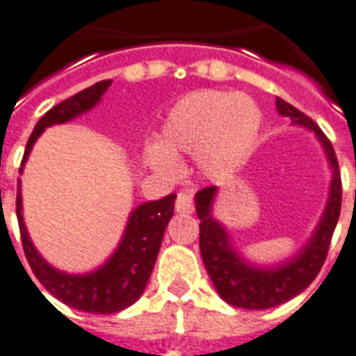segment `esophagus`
<instances>
[{
	"label": "esophagus",
	"mask_w": 356,
	"mask_h": 356,
	"mask_svg": "<svg viewBox=\"0 0 356 356\" xmlns=\"http://www.w3.org/2000/svg\"><path fill=\"white\" fill-rule=\"evenodd\" d=\"M192 196H190V192H179L177 200H175V211L181 214H190L192 213Z\"/></svg>",
	"instance_id": "obj_1"
}]
</instances>
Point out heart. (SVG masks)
<instances>
[{
	"instance_id": "obj_1",
	"label": "heart",
	"mask_w": 356,
	"mask_h": 356,
	"mask_svg": "<svg viewBox=\"0 0 356 356\" xmlns=\"http://www.w3.org/2000/svg\"><path fill=\"white\" fill-rule=\"evenodd\" d=\"M261 110L244 93L202 89L172 106L159 130V142L143 151L145 162L164 177L179 173V154H194L197 170L222 177L243 166L261 130Z\"/></svg>"
}]
</instances>
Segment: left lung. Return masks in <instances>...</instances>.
<instances>
[{"instance_id":"obj_1","label":"left lung","mask_w":356,"mask_h":356,"mask_svg":"<svg viewBox=\"0 0 356 356\" xmlns=\"http://www.w3.org/2000/svg\"><path fill=\"white\" fill-rule=\"evenodd\" d=\"M276 110L284 118L291 119V124L302 127L316 134L321 143L332 179H330L329 200L321 218L317 222L312 237L286 261L276 265H257L248 261L233 246L226 226L213 214L214 200L218 196L216 186L200 190L196 194V213L200 218V250L209 276L216 291L227 305L246 310H267L284 305L289 298L302 293L321 270L330 238L340 218L341 179L338 160L332 143L327 140L321 129L308 115L298 112L295 106L276 99Z\"/></svg>"}]
</instances>
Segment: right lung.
Returning a JSON list of instances; mask_svg holds the SVG:
<instances>
[{
    "mask_svg": "<svg viewBox=\"0 0 356 356\" xmlns=\"http://www.w3.org/2000/svg\"><path fill=\"white\" fill-rule=\"evenodd\" d=\"M110 86L112 80L97 81L91 88L72 95L70 99L48 110L39 119V123L35 124L33 132L27 140L20 173L26 160L29 159L35 142L48 127L69 123L72 119L80 118L81 113L89 112L102 100V95L108 91ZM175 197H177L175 194H170L156 202H145L138 205L130 213L123 237L119 241L118 248L112 252V256L95 270L72 275L50 265L35 248L22 214V181L18 179L16 216H18L27 263L46 291L70 308L88 314H115L124 310L142 297L143 289L147 286L168 222L173 216Z\"/></svg>",
    "mask_w": 356,
    "mask_h": 356,
    "instance_id": "obj_1",
    "label": "right lung"
}]
</instances>
